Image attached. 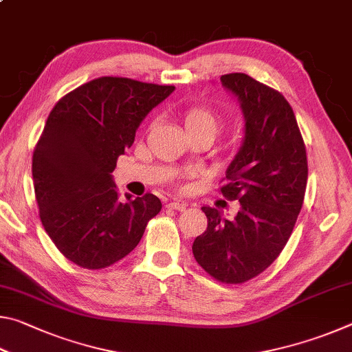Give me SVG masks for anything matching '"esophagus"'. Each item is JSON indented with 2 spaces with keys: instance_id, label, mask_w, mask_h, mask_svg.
Listing matches in <instances>:
<instances>
[{
  "instance_id": "esophagus-1",
  "label": "esophagus",
  "mask_w": 352,
  "mask_h": 352,
  "mask_svg": "<svg viewBox=\"0 0 352 352\" xmlns=\"http://www.w3.org/2000/svg\"><path fill=\"white\" fill-rule=\"evenodd\" d=\"M186 206H188L186 201H182V200H172L168 204V208H170V210H177V211H183Z\"/></svg>"
}]
</instances>
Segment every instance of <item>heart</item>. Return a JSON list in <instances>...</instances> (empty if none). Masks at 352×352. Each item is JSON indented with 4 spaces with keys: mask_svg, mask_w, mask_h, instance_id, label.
Here are the masks:
<instances>
[{
    "mask_svg": "<svg viewBox=\"0 0 352 352\" xmlns=\"http://www.w3.org/2000/svg\"><path fill=\"white\" fill-rule=\"evenodd\" d=\"M183 122L186 132L189 130H199V132H206L211 135L212 138L219 133V130L222 129V119L216 111H212L208 107H192L184 111Z\"/></svg>",
    "mask_w": 352,
    "mask_h": 352,
    "instance_id": "b5f03b06",
    "label": "heart"
}]
</instances>
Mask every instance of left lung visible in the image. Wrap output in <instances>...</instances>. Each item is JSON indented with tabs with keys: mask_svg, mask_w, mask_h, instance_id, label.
<instances>
[{
	"mask_svg": "<svg viewBox=\"0 0 352 352\" xmlns=\"http://www.w3.org/2000/svg\"><path fill=\"white\" fill-rule=\"evenodd\" d=\"M243 115V138L220 190L239 200L234 219L204 206L208 228L195 237V261L212 278L241 284L258 276L287 243L305 200L307 157L294 110L281 93L243 73L220 77Z\"/></svg>",
	"mask_w": 352,
	"mask_h": 352,
	"instance_id": "1",
	"label": "left lung"
}]
</instances>
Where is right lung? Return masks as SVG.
I'll return each mask as SVG.
<instances>
[{"instance_id":"1","label":"right lung","mask_w":352,"mask_h":352,"mask_svg":"<svg viewBox=\"0 0 352 352\" xmlns=\"http://www.w3.org/2000/svg\"><path fill=\"white\" fill-rule=\"evenodd\" d=\"M174 90L99 77L63 96L47 116L32 157L35 199L47 236L79 267L98 270L122 259L162 211L153 194L119 201L111 172L148 111Z\"/></svg>"}]
</instances>
